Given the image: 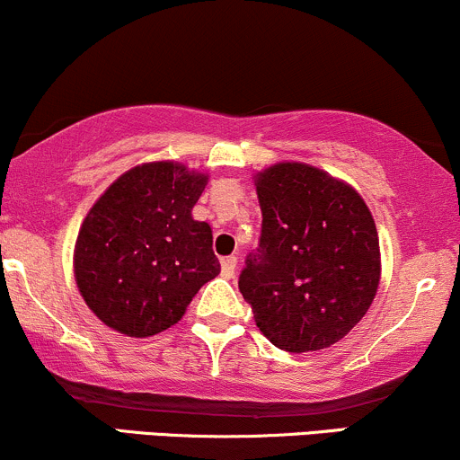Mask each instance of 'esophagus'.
Segmentation results:
<instances>
[{
	"instance_id": "obj_1",
	"label": "esophagus",
	"mask_w": 460,
	"mask_h": 460,
	"mask_svg": "<svg viewBox=\"0 0 460 460\" xmlns=\"http://www.w3.org/2000/svg\"><path fill=\"white\" fill-rule=\"evenodd\" d=\"M234 270L236 256H224V259H221V276H224V279H232V276H234Z\"/></svg>"
}]
</instances>
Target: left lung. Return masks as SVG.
Returning <instances> with one entry per match:
<instances>
[{
	"mask_svg": "<svg viewBox=\"0 0 460 460\" xmlns=\"http://www.w3.org/2000/svg\"><path fill=\"white\" fill-rule=\"evenodd\" d=\"M261 239L239 289L256 327L289 353L320 350L364 318L379 285V239L368 206L314 166L285 162L256 175Z\"/></svg>",
	"mask_w": 460,
	"mask_h": 460,
	"instance_id": "8db88e82",
	"label": "left lung"
}]
</instances>
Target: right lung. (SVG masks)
Returning <instances> with one entry per match:
<instances>
[{
    "mask_svg": "<svg viewBox=\"0 0 460 460\" xmlns=\"http://www.w3.org/2000/svg\"><path fill=\"white\" fill-rule=\"evenodd\" d=\"M208 177L172 162L127 171L93 204L74 252L76 285L107 327L146 338L219 274L212 230L190 217Z\"/></svg>",
    "mask_w": 460,
    "mask_h": 460,
    "instance_id": "add662e5",
    "label": "right lung"
}]
</instances>
